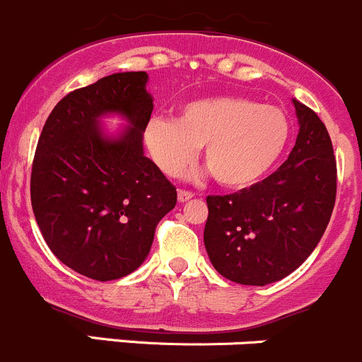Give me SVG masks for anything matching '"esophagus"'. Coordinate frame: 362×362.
<instances>
[{
  "mask_svg": "<svg viewBox=\"0 0 362 362\" xmlns=\"http://www.w3.org/2000/svg\"><path fill=\"white\" fill-rule=\"evenodd\" d=\"M193 197L192 192H188V189H177V200L180 202H186V200H189Z\"/></svg>",
  "mask_w": 362,
  "mask_h": 362,
  "instance_id": "esophagus-1",
  "label": "esophagus"
}]
</instances>
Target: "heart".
I'll return each instance as SVG.
<instances>
[{
	"label": "heart",
	"instance_id": "b5f03b06",
	"mask_svg": "<svg viewBox=\"0 0 362 362\" xmlns=\"http://www.w3.org/2000/svg\"><path fill=\"white\" fill-rule=\"evenodd\" d=\"M291 123L281 109L245 96H213L188 102L176 119L156 116L144 142L158 169L180 176L202 148L204 165L227 188H248L269 173L285 151Z\"/></svg>",
	"mask_w": 362,
	"mask_h": 362
}]
</instances>
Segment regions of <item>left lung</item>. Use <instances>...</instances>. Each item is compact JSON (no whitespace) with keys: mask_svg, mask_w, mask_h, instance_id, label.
Listing matches in <instances>:
<instances>
[{"mask_svg":"<svg viewBox=\"0 0 362 362\" xmlns=\"http://www.w3.org/2000/svg\"><path fill=\"white\" fill-rule=\"evenodd\" d=\"M296 146L262 182L209 195L204 245L214 269L241 285L281 280L298 269L324 235L336 200V156L320 117L294 100Z\"/></svg>","mask_w":362,"mask_h":362,"instance_id":"1","label":"left lung"}]
</instances>
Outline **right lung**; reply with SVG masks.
<instances>
[{"label": "right lung", "instance_id": "obj_1", "mask_svg": "<svg viewBox=\"0 0 362 362\" xmlns=\"http://www.w3.org/2000/svg\"><path fill=\"white\" fill-rule=\"evenodd\" d=\"M146 82V71H123L68 93L35 151L31 206L42 235L64 266L96 281L137 269L177 202L176 186L142 149L153 112ZM107 112L131 123L114 141L98 127Z\"/></svg>", "mask_w": 362, "mask_h": 362}]
</instances>
